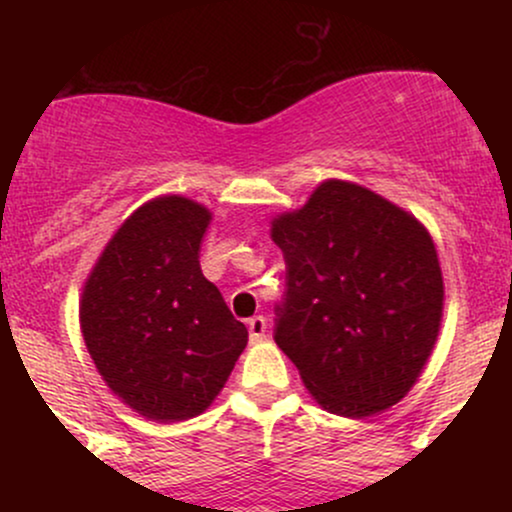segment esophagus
Here are the masks:
<instances>
[{"label": "esophagus", "instance_id": "34e87169", "mask_svg": "<svg viewBox=\"0 0 512 512\" xmlns=\"http://www.w3.org/2000/svg\"><path fill=\"white\" fill-rule=\"evenodd\" d=\"M248 332H250V339L252 342H260L264 337V332H267V320H264L262 315H255L248 320Z\"/></svg>", "mask_w": 512, "mask_h": 512}]
</instances>
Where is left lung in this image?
<instances>
[{"label": "left lung", "mask_w": 512, "mask_h": 512, "mask_svg": "<svg viewBox=\"0 0 512 512\" xmlns=\"http://www.w3.org/2000/svg\"><path fill=\"white\" fill-rule=\"evenodd\" d=\"M286 293L274 339L322 409L366 419L414 387L438 339L443 274L431 236L368 187L325 180L272 221Z\"/></svg>", "instance_id": "1"}]
</instances>
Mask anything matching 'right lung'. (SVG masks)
Segmentation results:
<instances>
[{
	"mask_svg": "<svg viewBox=\"0 0 512 512\" xmlns=\"http://www.w3.org/2000/svg\"><path fill=\"white\" fill-rule=\"evenodd\" d=\"M209 221L207 207L180 195L142 204L81 293L88 354L110 390L146 419L202 414L248 344L245 325L199 267Z\"/></svg>",
	"mask_w": 512,
	"mask_h": 512,
	"instance_id": "right-lung-1",
	"label": "right lung"
}]
</instances>
